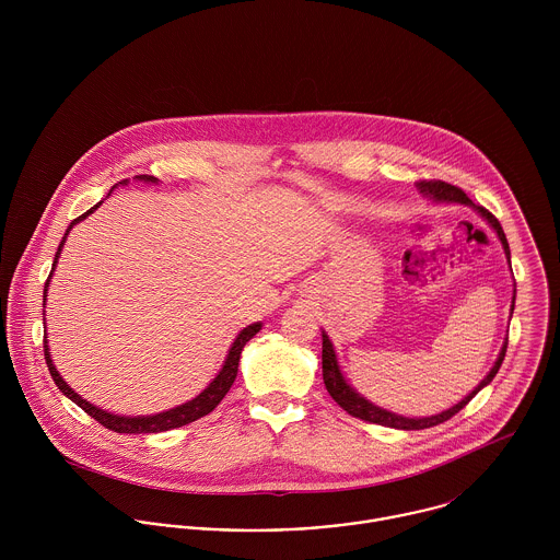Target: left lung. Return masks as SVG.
I'll return each instance as SVG.
<instances>
[{
	"mask_svg": "<svg viewBox=\"0 0 560 560\" xmlns=\"http://www.w3.org/2000/svg\"><path fill=\"white\" fill-rule=\"evenodd\" d=\"M418 187H420L422 194H427V196H429L431 200H435V202H459V205H470V207H475L480 215L489 222V226L498 233V237L502 241V247H504L506 258H511L509 243H506V237H504V231H502L500 222H498L485 207L475 205V202L466 196L464 189H459V187H455V185H451V183H444V180H420ZM509 262H511V260H509ZM513 306H515V295H513ZM511 313H513V308H511ZM506 345H509V342L502 345V351H500V355H498L493 369H491L489 375L480 382L479 388H475L466 399L459 400L455 407H451V409H446V411H442V413H438V416H431V418H405V416H397V413L386 411V409H382V407L369 402L364 397H360V395L345 382V377H342V373H340V369H338V362H336L334 347H331V342H329V338H327L325 331H323V355H320V358H323V382H325V388H327L329 397L336 400L347 413H351V416H355V418H362V420H366V422H375V424H382V427L405 429V431L429 429V427H435V424H440V422H446L448 418H453L455 413H459L470 400L475 399V395L479 393L480 388H485V386L495 377V373H498V369H500V364H502V360H504Z\"/></svg>",
	"mask_w": 560,
	"mask_h": 560,
	"instance_id": "8db88e82",
	"label": "left lung"
}]
</instances>
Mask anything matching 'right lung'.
Masks as SVG:
<instances>
[{
    "label": "right lung",
    "mask_w": 560,
    "mask_h": 560,
    "mask_svg": "<svg viewBox=\"0 0 560 560\" xmlns=\"http://www.w3.org/2000/svg\"><path fill=\"white\" fill-rule=\"evenodd\" d=\"M136 178L149 180V183H155V180H158L155 176H149V174H140V176H136ZM122 183H127V180H122ZM98 205H101V202H98ZM98 205H94L90 211H85L78 220H73V222L69 224V229H67V235H69V231H71L78 222H81L85 215H90ZM67 235L62 237L60 245H58V252H56L51 271L56 269V262H58V258H60V252H62V247H65ZM49 276H51V273H49ZM47 284H49V278H47V282H45L43 298H47ZM43 306H45V304H43ZM258 329H260V323H254V325H247L245 329H241L237 340L233 342V347H231V351H229V358H226V362H224L220 375H218L196 399L187 400L185 405H178V407H174V409H170V411H163V413H155V416H138V418L116 416V413L103 411V409L94 407L92 402L81 399L80 395H78L73 388H69L67 382H65V380L60 377V373L56 371V366H54V362H51V355H49V345H47V340L43 342V347H45V360H47L49 373H51V377H54L58 390L65 393L73 402H78L88 416H92V418H94L96 422H101L105 429L116 431V433H161V431H170V429L189 424V422H194V420H198V418L211 413V411L218 407V402L226 397V393L231 390V386H233V382H235V377H237V371H240V355L241 351H243V347H245V342H247L249 338H254V334H258Z\"/></svg>",
    "instance_id": "add662e5"
}]
</instances>
